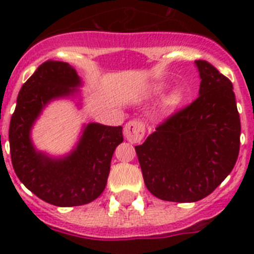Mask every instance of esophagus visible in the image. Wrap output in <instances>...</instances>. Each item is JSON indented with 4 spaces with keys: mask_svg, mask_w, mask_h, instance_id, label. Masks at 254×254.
<instances>
[{
    "mask_svg": "<svg viewBox=\"0 0 254 254\" xmlns=\"http://www.w3.org/2000/svg\"><path fill=\"white\" fill-rule=\"evenodd\" d=\"M123 133L129 142H140L143 138V134H145V126L140 121H129L128 123L125 125Z\"/></svg>",
    "mask_w": 254,
    "mask_h": 254,
    "instance_id": "obj_1",
    "label": "esophagus"
}]
</instances>
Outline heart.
<instances>
[{"label": "heart", "instance_id": "obj_1", "mask_svg": "<svg viewBox=\"0 0 254 254\" xmlns=\"http://www.w3.org/2000/svg\"><path fill=\"white\" fill-rule=\"evenodd\" d=\"M182 96H181V93L179 91H173V93H170L169 95L165 98V100H164V103H165V105L167 107H176L177 104H179V102H181Z\"/></svg>", "mask_w": 254, "mask_h": 254}]
</instances>
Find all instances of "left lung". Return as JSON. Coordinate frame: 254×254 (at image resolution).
<instances>
[{
  "instance_id": "left-lung-1",
  "label": "left lung",
  "mask_w": 254,
  "mask_h": 254,
  "mask_svg": "<svg viewBox=\"0 0 254 254\" xmlns=\"http://www.w3.org/2000/svg\"><path fill=\"white\" fill-rule=\"evenodd\" d=\"M198 98L134 147L147 190L172 202L205 198L230 174L241 145V118L229 78L194 61Z\"/></svg>"
}]
</instances>
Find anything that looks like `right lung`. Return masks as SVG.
<instances>
[{
	"label": "right lung",
	"instance_id": "1",
	"mask_svg": "<svg viewBox=\"0 0 254 254\" xmlns=\"http://www.w3.org/2000/svg\"><path fill=\"white\" fill-rule=\"evenodd\" d=\"M81 86V77L71 64L47 61L22 85L10 122L16 176L35 196L60 207L86 205L103 193L113 152L123 141L121 126L91 122L82 125L77 142L67 154L55 156L37 149L31 131L44 109L60 99H71L80 109Z\"/></svg>",
	"mask_w": 254,
	"mask_h": 254
}]
</instances>
